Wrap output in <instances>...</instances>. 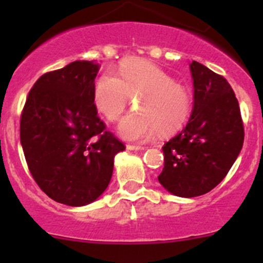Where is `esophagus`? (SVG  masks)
I'll return each instance as SVG.
<instances>
[{
  "label": "esophagus",
  "instance_id": "obj_1",
  "mask_svg": "<svg viewBox=\"0 0 263 263\" xmlns=\"http://www.w3.org/2000/svg\"><path fill=\"white\" fill-rule=\"evenodd\" d=\"M128 150H145V146H140V145H127Z\"/></svg>",
  "mask_w": 263,
  "mask_h": 263
}]
</instances>
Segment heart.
I'll return each mask as SVG.
<instances>
[{
  "instance_id": "heart-1",
  "label": "heart",
  "mask_w": 263,
  "mask_h": 263,
  "mask_svg": "<svg viewBox=\"0 0 263 263\" xmlns=\"http://www.w3.org/2000/svg\"><path fill=\"white\" fill-rule=\"evenodd\" d=\"M118 77L104 72L96 80L92 99L96 109L109 122H116L139 98L136 113L124 117L118 132L124 140L145 142L158 131L171 135L190 118L193 93L183 83L150 61L127 58L118 65Z\"/></svg>"
}]
</instances>
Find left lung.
Listing matches in <instances>:
<instances>
[{"mask_svg": "<svg viewBox=\"0 0 263 263\" xmlns=\"http://www.w3.org/2000/svg\"><path fill=\"white\" fill-rule=\"evenodd\" d=\"M194 106L185 128L165 142L158 176L170 193L193 198L223 180L240 153L244 126L238 99L225 77L198 61L190 64Z\"/></svg>", "mask_w": 263, "mask_h": 263, "instance_id": "obj_1", "label": "left lung"}]
</instances>
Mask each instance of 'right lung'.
<instances>
[{
	"mask_svg": "<svg viewBox=\"0 0 263 263\" xmlns=\"http://www.w3.org/2000/svg\"><path fill=\"white\" fill-rule=\"evenodd\" d=\"M99 65L73 61L41 76L20 117L28 168L51 199L73 207L93 202L111 178L114 155L126 149L99 118L92 92Z\"/></svg>",
	"mask_w": 263,
	"mask_h": 263,
	"instance_id": "add662e5",
	"label": "right lung"
}]
</instances>
